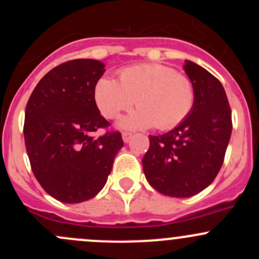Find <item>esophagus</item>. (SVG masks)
<instances>
[{"mask_svg":"<svg viewBox=\"0 0 259 259\" xmlns=\"http://www.w3.org/2000/svg\"><path fill=\"white\" fill-rule=\"evenodd\" d=\"M132 137L133 134H130V133H122V140H124V143H129Z\"/></svg>","mask_w":259,"mask_h":259,"instance_id":"34e87169","label":"esophagus"}]
</instances>
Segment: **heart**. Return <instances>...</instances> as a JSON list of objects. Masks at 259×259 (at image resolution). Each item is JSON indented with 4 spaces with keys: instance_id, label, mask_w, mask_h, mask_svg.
Segmentation results:
<instances>
[{
    "instance_id": "obj_1",
    "label": "heart",
    "mask_w": 259,
    "mask_h": 259,
    "mask_svg": "<svg viewBox=\"0 0 259 259\" xmlns=\"http://www.w3.org/2000/svg\"><path fill=\"white\" fill-rule=\"evenodd\" d=\"M117 75L119 82L106 76L99 79L94 99L100 113L108 119L129 110L135 100L139 109L117 121L122 129H171L184 121L194 106L192 80L165 65H134L121 69Z\"/></svg>"
}]
</instances>
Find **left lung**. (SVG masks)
Here are the masks:
<instances>
[{"label": "left lung", "instance_id": "left-lung-1", "mask_svg": "<svg viewBox=\"0 0 259 259\" xmlns=\"http://www.w3.org/2000/svg\"><path fill=\"white\" fill-rule=\"evenodd\" d=\"M184 71L194 85V106L173 130L149 135L150 146L143 158L149 184L174 198H189L211 184L232 134V111L219 80L189 60Z\"/></svg>", "mask_w": 259, "mask_h": 259}]
</instances>
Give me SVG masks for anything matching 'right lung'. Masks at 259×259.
I'll list each match as a JSON object with an SVG mask.
<instances>
[{
	"mask_svg": "<svg viewBox=\"0 0 259 259\" xmlns=\"http://www.w3.org/2000/svg\"><path fill=\"white\" fill-rule=\"evenodd\" d=\"M105 65L93 59L64 62L36 85L25 111V145L36 179L62 203H81L104 188L117 151L119 132L93 137L109 126L94 89Z\"/></svg>",
	"mask_w": 259,
	"mask_h": 259,
	"instance_id": "1",
	"label": "right lung"
}]
</instances>
